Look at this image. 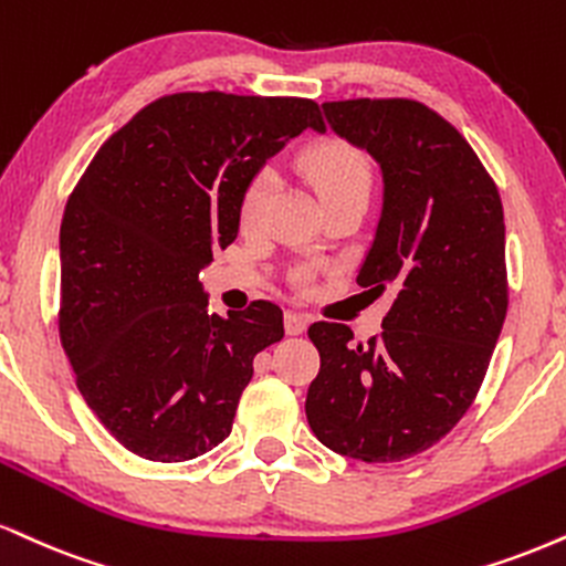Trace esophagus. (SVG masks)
I'll list each match as a JSON object with an SVG mask.
<instances>
[{
	"label": "esophagus",
	"instance_id": "1",
	"mask_svg": "<svg viewBox=\"0 0 566 566\" xmlns=\"http://www.w3.org/2000/svg\"><path fill=\"white\" fill-rule=\"evenodd\" d=\"M305 326H308V316L301 311H287V316H284V329H287V335H303Z\"/></svg>",
	"mask_w": 566,
	"mask_h": 566
}]
</instances>
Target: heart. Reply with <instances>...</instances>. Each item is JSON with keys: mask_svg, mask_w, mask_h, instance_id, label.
<instances>
[{"mask_svg": "<svg viewBox=\"0 0 566 566\" xmlns=\"http://www.w3.org/2000/svg\"><path fill=\"white\" fill-rule=\"evenodd\" d=\"M305 174L316 184L324 206L343 200V197H369L371 168L356 147L345 142L329 139L311 147L303 158ZM271 202V179L269 174H258L244 187L240 200V227L244 231H255L263 223L265 210Z\"/></svg>", "mask_w": 566, "mask_h": 566, "instance_id": "1", "label": "heart"}]
</instances>
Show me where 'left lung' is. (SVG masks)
<instances>
[{"mask_svg": "<svg viewBox=\"0 0 566 566\" xmlns=\"http://www.w3.org/2000/svg\"><path fill=\"white\" fill-rule=\"evenodd\" d=\"M339 139L371 155L382 210L360 287L392 292L382 335L316 322L322 369L305 417L329 451L366 464L411 459L472 406L506 318V227L499 189L469 142L413 99L324 102Z\"/></svg>", "mask_w": 566, "mask_h": 566, "instance_id": "left-lung-1", "label": "left lung"}]
</instances>
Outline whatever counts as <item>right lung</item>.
Instances as JSON below:
<instances>
[{
  "label": "right lung",
  "instance_id": "1",
  "mask_svg": "<svg viewBox=\"0 0 566 566\" xmlns=\"http://www.w3.org/2000/svg\"><path fill=\"white\" fill-rule=\"evenodd\" d=\"M305 128L297 97H163L113 134L60 227V339L86 406L120 446L176 464L231 432L282 308L208 313L200 269L240 231L248 181Z\"/></svg>",
  "mask_w": 566,
  "mask_h": 566
}]
</instances>
